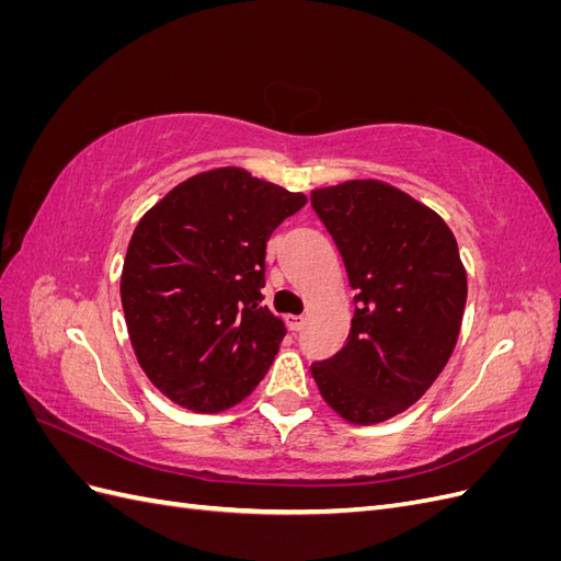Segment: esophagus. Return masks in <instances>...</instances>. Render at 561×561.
I'll return each instance as SVG.
<instances>
[{"label": "esophagus", "instance_id": "1", "mask_svg": "<svg viewBox=\"0 0 561 561\" xmlns=\"http://www.w3.org/2000/svg\"><path fill=\"white\" fill-rule=\"evenodd\" d=\"M285 322L293 332H299L304 328V316H285Z\"/></svg>", "mask_w": 561, "mask_h": 561}]
</instances>
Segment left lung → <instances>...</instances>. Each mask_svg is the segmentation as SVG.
I'll return each instance as SVG.
<instances>
[{
    "mask_svg": "<svg viewBox=\"0 0 561 561\" xmlns=\"http://www.w3.org/2000/svg\"><path fill=\"white\" fill-rule=\"evenodd\" d=\"M355 290L344 348L311 365L320 396L351 423L414 404L445 369L466 307V268L445 219L377 180L311 192Z\"/></svg>",
    "mask_w": 561,
    "mask_h": 561,
    "instance_id": "1",
    "label": "left lung"
}]
</instances>
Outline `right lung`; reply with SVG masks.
Listing matches in <instances>:
<instances>
[{
	"instance_id": "add662e5",
	"label": "right lung",
	"mask_w": 561,
	"mask_h": 561,
	"mask_svg": "<svg viewBox=\"0 0 561 561\" xmlns=\"http://www.w3.org/2000/svg\"><path fill=\"white\" fill-rule=\"evenodd\" d=\"M307 196L215 168L168 192L133 231L122 304L145 375L194 412L241 402L285 336L262 307L266 241Z\"/></svg>"
}]
</instances>
